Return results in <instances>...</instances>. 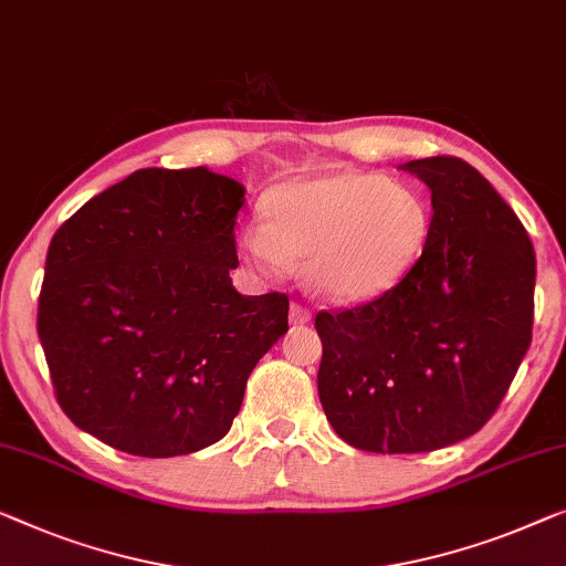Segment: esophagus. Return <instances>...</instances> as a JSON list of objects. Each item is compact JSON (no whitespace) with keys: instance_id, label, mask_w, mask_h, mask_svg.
Wrapping results in <instances>:
<instances>
[{"instance_id":"esophagus-1","label":"esophagus","mask_w":566,"mask_h":566,"mask_svg":"<svg viewBox=\"0 0 566 566\" xmlns=\"http://www.w3.org/2000/svg\"><path fill=\"white\" fill-rule=\"evenodd\" d=\"M310 317H312V312L305 305H300V302H292V307H290L292 325H305V323H310Z\"/></svg>"}]
</instances>
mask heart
I'll return each instance as SVG.
<instances>
[{
  "instance_id": "b5f03b06",
  "label": "heart",
  "mask_w": 566,
  "mask_h": 566,
  "mask_svg": "<svg viewBox=\"0 0 566 566\" xmlns=\"http://www.w3.org/2000/svg\"><path fill=\"white\" fill-rule=\"evenodd\" d=\"M432 210L417 188L386 175L337 170L284 182L239 249L261 272L307 259V280L337 302H366L399 286L424 254Z\"/></svg>"
}]
</instances>
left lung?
<instances>
[{
    "label": "left lung",
    "mask_w": 566,
    "mask_h": 566,
    "mask_svg": "<svg viewBox=\"0 0 566 566\" xmlns=\"http://www.w3.org/2000/svg\"><path fill=\"white\" fill-rule=\"evenodd\" d=\"M432 190L424 254L366 305L317 312V394L340 440L432 452L475 434L516 376L534 325V247L516 213L460 157L411 159Z\"/></svg>",
    "instance_id": "obj_1"
}]
</instances>
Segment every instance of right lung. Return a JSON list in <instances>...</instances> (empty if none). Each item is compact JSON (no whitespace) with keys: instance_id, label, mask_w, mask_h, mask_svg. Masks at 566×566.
Wrapping results in <instances>:
<instances>
[{"instance_id":"1","label":"right lung","mask_w":566,"mask_h":566,"mask_svg":"<svg viewBox=\"0 0 566 566\" xmlns=\"http://www.w3.org/2000/svg\"><path fill=\"white\" fill-rule=\"evenodd\" d=\"M243 192L208 167H147L55 231L38 335L55 399L83 432L139 458L229 432L290 312L286 294L231 284Z\"/></svg>"}]
</instances>
